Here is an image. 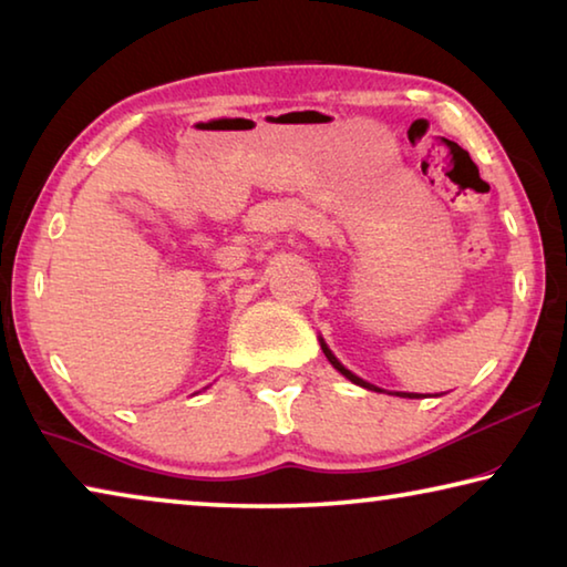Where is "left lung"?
Returning <instances> with one entry per match:
<instances>
[{
	"label": "left lung",
	"mask_w": 567,
	"mask_h": 567,
	"mask_svg": "<svg viewBox=\"0 0 567 567\" xmlns=\"http://www.w3.org/2000/svg\"><path fill=\"white\" fill-rule=\"evenodd\" d=\"M320 344H322V352H324V358H328V360L332 362V368H334V370H340V372H342V375H344V378H348L350 382H354V385H360V388H368V390H378V392H382L380 388H375V385H370V382H364V380H360L358 375H352V372H350L348 368H344V364H340V360H338V358H334V354L330 352V348H328V344H324L322 340H320ZM395 395H400V398H420V395H415V392H395Z\"/></svg>",
	"instance_id": "left-lung-1"
}]
</instances>
